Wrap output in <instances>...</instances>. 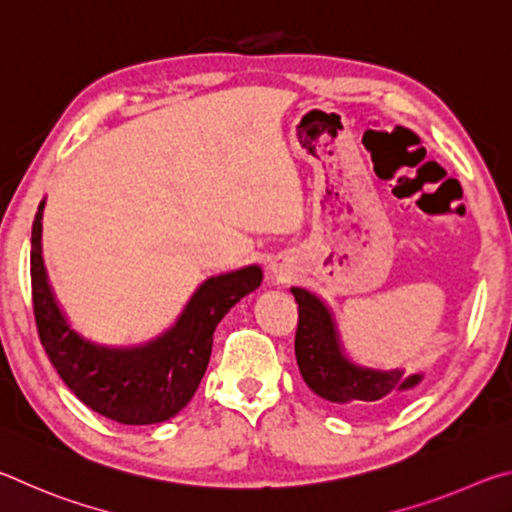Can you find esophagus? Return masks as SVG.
Here are the masks:
<instances>
[{"mask_svg": "<svg viewBox=\"0 0 512 512\" xmlns=\"http://www.w3.org/2000/svg\"><path fill=\"white\" fill-rule=\"evenodd\" d=\"M273 273H275V275H280V277H284V275H287V268H284L282 264H273Z\"/></svg>", "mask_w": 512, "mask_h": 512, "instance_id": "1", "label": "esophagus"}]
</instances>
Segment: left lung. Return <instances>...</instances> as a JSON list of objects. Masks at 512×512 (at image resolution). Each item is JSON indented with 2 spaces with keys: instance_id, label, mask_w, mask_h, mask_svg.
<instances>
[{
  "instance_id": "obj_1",
  "label": "left lung",
  "mask_w": 512,
  "mask_h": 512,
  "mask_svg": "<svg viewBox=\"0 0 512 512\" xmlns=\"http://www.w3.org/2000/svg\"><path fill=\"white\" fill-rule=\"evenodd\" d=\"M298 302L296 359L302 379L316 395L354 411L393 409L422 381L404 370H370L343 357L332 314L314 293L293 287Z\"/></svg>"
}]
</instances>
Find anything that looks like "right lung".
Returning <instances> with one entry per match:
<instances>
[{
  "instance_id": "right-lung-1",
  "label": "right lung",
  "mask_w": 512,
  "mask_h": 512,
  "mask_svg": "<svg viewBox=\"0 0 512 512\" xmlns=\"http://www.w3.org/2000/svg\"><path fill=\"white\" fill-rule=\"evenodd\" d=\"M42 205L31 230V298L42 348L60 379L103 418L121 424L164 422L185 409L207 370L214 329L262 282L259 266L210 277L160 339L110 350L81 339L60 314L42 262Z\"/></svg>"
}]
</instances>
